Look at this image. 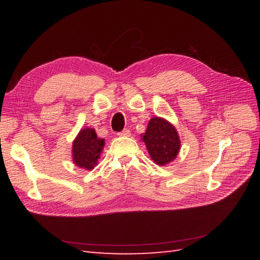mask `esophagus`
<instances>
[{
	"label": "esophagus",
	"instance_id": "esophagus-1",
	"mask_svg": "<svg viewBox=\"0 0 260 260\" xmlns=\"http://www.w3.org/2000/svg\"><path fill=\"white\" fill-rule=\"evenodd\" d=\"M118 135L119 136H131V132H129V129H124V131H121V132H119L118 133Z\"/></svg>",
	"mask_w": 260,
	"mask_h": 260
}]
</instances>
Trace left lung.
Listing matches in <instances>:
<instances>
[{"label": "left lung", "mask_w": 260, "mask_h": 260, "mask_svg": "<svg viewBox=\"0 0 260 260\" xmlns=\"http://www.w3.org/2000/svg\"><path fill=\"white\" fill-rule=\"evenodd\" d=\"M143 141L150 156L158 165L172 162L180 151V137L175 127L159 117L150 120Z\"/></svg>", "instance_id": "1"}]
</instances>
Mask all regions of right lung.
Returning a JSON list of instances; mask_svg holds the SVG:
<instances>
[{"instance_id":"add662e5","label":"right lung","mask_w":260,"mask_h":260,"mask_svg":"<svg viewBox=\"0 0 260 260\" xmlns=\"http://www.w3.org/2000/svg\"><path fill=\"white\" fill-rule=\"evenodd\" d=\"M105 141L92 128L81 129L73 144V158L77 167L92 170L101 156Z\"/></svg>"}]
</instances>
